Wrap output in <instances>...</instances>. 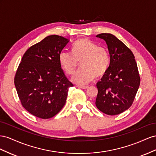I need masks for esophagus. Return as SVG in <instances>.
I'll list each match as a JSON object with an SVG mask.
<instances>
[{"label":"esophagus","mask_w":156,"mask_h":156,"mask_svg":"<svg viewBox=\"0 0 156 156\" xmlns=\"http://www.w3.org/2000/svg\"><path fill=\"white\" fill-rule=\"evenodd\" d=\"M76 87H78L79 88H81V89H87L88 88L87 86H80V85H78V86H76Z\"/></svg>","instance_id":"1"}]
</instances>
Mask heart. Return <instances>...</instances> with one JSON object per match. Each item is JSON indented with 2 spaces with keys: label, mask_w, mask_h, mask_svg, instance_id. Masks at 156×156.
Instances as JSON below:
<instances>
[{
  "label": "heart",
  "mask_w": 156,
  "mask_h": 156,
  "mask_svg": "<svg viewBox=\"0 0 156 156\" xmlns=\"http://www.w3.org/2000/svg\"><path fill=\"white\" fill-rule=\"evenodd\" d=\"M80 68L73 78L74 83L83 86L95 77H101L107 72L110 63L107 48L97 46L87 38H82L76 41L70 48V53H61L59 56L61 69L67 76H73L78 63Z\"/></svg>",
  "instance_id": "b5f03b06"
}]
</instances>
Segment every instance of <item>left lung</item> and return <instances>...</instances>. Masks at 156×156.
Returning a JSON list of instances; mask_svg holds the SVG:
<instances>
[{
  "mask_svg": "<svg viewBox=\"0 0 156 156\" xmlns=\"http://www.w3.org/2000/svg\"><path fill=\"white\" fill-rule=\"evenodd\" d=\"M96 37L103 39L110 57L109 69L97 83V108L106 114L122 113L132 105L140 86V78L133 52L121 41L110 33Z\"/></svg>",
  "mask_w": 156,
  "mask_h": 156,
  "instance_id": "8db88e82",
  "label": "left lung"
}]
</instances>
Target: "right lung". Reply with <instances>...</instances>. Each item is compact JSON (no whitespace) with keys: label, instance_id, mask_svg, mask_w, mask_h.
Wrapping results in <instances>:
<instances>
[{"label":"right lung","instance_id":"obj_1","mask_svg":"<svg viewBox=\"0 0 156 156\" xmlns=\"http://www.w3.org/2000/svg\"><path fill=\"white\" fill-rule=\"evenodd\" d=\"M69 42L50 35L30 47L21 59L14 78L22 106L42 119L51 118L63 107L73 86L59 64V56Z\"/></svg>","mask_w":156,"mask_h":156}]
</instances>
